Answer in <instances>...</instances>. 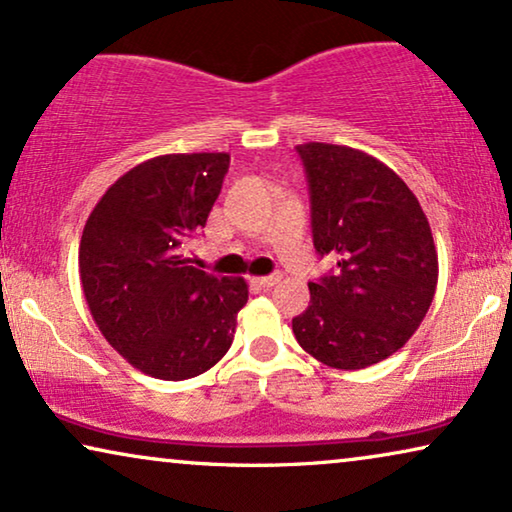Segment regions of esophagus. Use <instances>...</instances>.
Here are the masks:
<instances>
[{"instance_id":"obj_1","label":"esophagus","mask_w":512,"mask_h":512,"mask_svg":"<svg viewBox=\"0 0 512 512\" xmlns=\"http://www.w3.org/2000/svg\"><path fill=\"white\" fill-rule=\"evenodd\" d=\"M279 279H282V275H265V277H251V282L261 286V289H270V286L279 284Z\"/></svg>"}]
</instances>
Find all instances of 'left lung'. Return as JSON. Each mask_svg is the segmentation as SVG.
<instances>
[{
    "instance_id": "left-lung-1",
    "label": "left lung",
    "mask_w": 512,
    "mask_h": 512,
    "mask_svg": "<svg viewBox=\"0 0 512 512\" xmlns=\"http://www.w3.org/2000/svg\"><path fill=\"white\" fill-rule=\"evenodd\" d=\"M312 205V240L338 268L310 282L293 319L298 345L338 370L380 363L412 338L438 284V251L415 193L352 146H296Z\"/></svg>"
}]
</instances>
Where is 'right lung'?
Returning <instances> with one entry per match:
<instances>
[{
    "label": "right lung",
    "instance_id": "obj_1",
    "mask_svg": "<svg viewBox=\"0 0 512 512\" xmlns=\"http://www.w3.org/2000/svg\"><path fill=\"white\" fill-rule=\"evenodd\" d=\"M228 165V153L144 160L107 188L83 228L79 272L90 314L144 375L188 380L233 345L247 282L207 275L181 256L205 228Z\"/></svg>",
    "mask_w": 512,
    "mask_h": 512
}]
</instances>
